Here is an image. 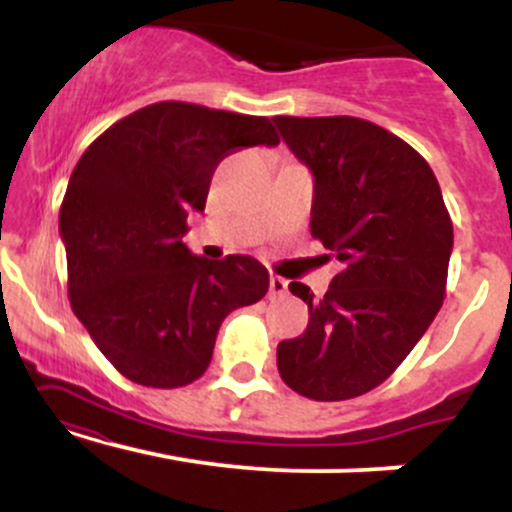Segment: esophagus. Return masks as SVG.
<instances>
[{
	"mask_svg": "<svg viewBox=\"0 0 512 512\" xmlns=\"http://www.w3.org/2000/svg\"><path fill=\"white\" fill-rule=\"evenodd\" d=\"M286 286H289V281L281 279V276H272V279H269V298L284 296Z\"/></svg>",
	"mask_w": 512,
	"mask_h": 512,
	"instance_id": "1",
	"label": "esophagus"
}]
</instances>
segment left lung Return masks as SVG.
<instances>
[{"mask_svg": "<svg viewBox=\"0 0 512 512\" xmlns=\"http://www.w3.org/2000/svg\"><path fill=\"white\" fill-rule=\"evenodd\" d=\"M315 178L310 236L342 264L308 327L276 349L281 380L315 402L378 387L424 337L445 298L452 221L426 158L361 117H274Z\"/></svg>", "mask_w": 512, "mask_h": 512, "instance_id": "left-lung-1", "label": "left lung"}]
</instances>
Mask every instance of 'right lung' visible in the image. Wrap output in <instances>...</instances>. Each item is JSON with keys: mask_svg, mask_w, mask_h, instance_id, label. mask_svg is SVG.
Masks as SVG:
<instances>
[{"mask_svg": "<svg viewBox=\"0 0 512 512\" xmlns=\"http://www.w3.org/2000/svg\"><path fill=\"white\" fill-rule=\"evenodd\" d=\"M260 144H279L267 117L163 101L105 129L76 163L60 209L69 301L132 383H195L223 317L267 293L255 257L207 260L182 243L216 166Z\"/></svg>", "mask_w": 512, "mask_h": 512, "instance_id": "1", "label": "right lung"}]
</instances>
